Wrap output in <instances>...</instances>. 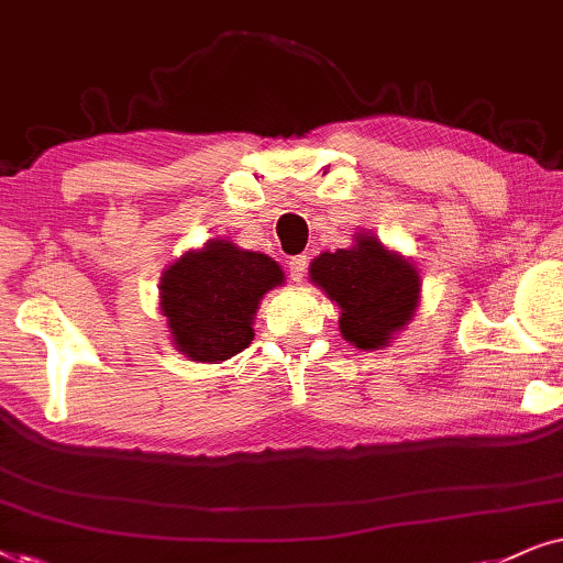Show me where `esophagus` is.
Masks as SVG:
<instances>
[{
	"instance_id": "1",
	"label": "esophagus",
	"mask_w": 563,
	"mask_h": 563,
	"mask_svg": "<svg viewBox=\"0 0 563 563\" xmlns=\"http://www.w3.org/2000/svg\"><path fill=\"white\" fill-rule=\"evenodd\" d=\"M306 267H309V257L306 254H298V257H294L288 262V273H290V280L294 283H301L306 277Z\"/></svg>"
}]
</instances>
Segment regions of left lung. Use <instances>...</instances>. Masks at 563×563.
I'll return each instance as SVG.
<instances>
[{
  "instance_id": "1",
  "label": "left lung",
  "mask_w": 563,
  "mask_h": 563,
  "mask_svg": "<svg viewBox=\"0 0 563 563\" xmlns=\"http://www.w3.org/2000/svg\"><path fill=\"white\" fill-rule=\"evenodd\" d=\"M309 277L340 309V332L357 350H384L415 319L422 277L415 262L360 231L347 250L321 252Z\"/></svg>"
}]
</instances>
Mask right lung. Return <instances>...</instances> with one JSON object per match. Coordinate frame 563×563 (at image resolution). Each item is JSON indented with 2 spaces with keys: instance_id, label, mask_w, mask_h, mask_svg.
I'll return each mask as SVG.
<instances>
[{
  "instance_id": "1",
  "label": "right lung",
  "mask_w": 563,
  "mask_h": 563,
  "mask_svg": "<svg viewBox=\"0 0 563 563\" xmlns=\"http://www.w3.org/2000/svg\"><path fill=\"white\" fill-rule=\"evenodd\" d=\"M286 283L280 265L229 239H211L164 269L159 311L172 344L195 363H223L254 340V313L267 290Z\"/></svg>"
}]
</instances>
